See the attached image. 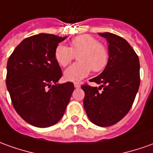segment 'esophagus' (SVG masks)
I'll return each instance as SVG.
<instances>
[{
    "instance_id": "1",
    "label": "esophagus",
    "mask_w": 153,
    "mask_h": 153,
    "mask_svg": "<svg viewBox=\"0 0 153 153\" xmlns=\"http://www.w3.org/2000/svg\"><path fill=\"white\" fill-rule=\"evenodd\" d=\"M74 87H75V88H79V87H81V86H80V84H79V83L75 82L74 83Z\"/></svg>"
}]
</instances>
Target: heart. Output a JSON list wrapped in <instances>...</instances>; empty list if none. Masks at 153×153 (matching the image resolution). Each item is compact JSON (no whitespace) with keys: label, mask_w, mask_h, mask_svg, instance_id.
Instances as JSON below:
<instances>
[{"label":"heart","mask_w":153,"mask_h":153,"mask_svg":"<svg viewBox=\"0 0 153 153\" xmlns=\"http://www.w3.org/2000/svg\"><path fill=\"white\" fill-rule=\"evenodd\" d=\"M77 55V63L64 71V78L69 82H79L90 73L102 71L107 66L108 52L107 48L94 37L83 35L72 39L70 46L60 44L55 50V59L58 65L66 66Z\"/></svg>","instance_id":"obj_1"}]
</instances>
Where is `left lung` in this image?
Instances as JSON below:
<instances>
[{
  "label": "left lung",
  "mask_w": 153,
  "mask_h": 153,
  "mask_svg": "<svg viewBox=\"0 0 153 153\" xmlns=\"http://www.w3.org/2000/svg\"><path fill=\"white\" fill-rule=\"evenodd\" d=\"M99 35L108 42V62L102 72L90 80L100 84L98 88L82 86L83 105L91 123L110 127L122 120L133 104L140 85V63L125 39L110 32Z\"/></svg>",
  "instance_id": "8db88e82"
}]
</instances>
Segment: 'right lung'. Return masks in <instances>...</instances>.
<instances>
[{
  "label": "right lung",
  "mask_w": 153,
  "mask_h": 153,
  "mask_svg": "<svg viewBox=\"0 0 153 153\" xmlns=\"http://www.w3.org/2000/svg\"><path fill=\"white\" fill-rule=\"evenodd\" d=\"M62 37L41 33L24 39L8 59L6 87L15 110L26 123L48 127L62 117L73 83L59 84L62 76L55 59Z\"/></svg>",
  "instance_id": "obj_1"
}]
</instances>
